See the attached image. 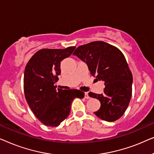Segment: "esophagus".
Returning <instances> with one entry per match:
<instances>
[{"label":"esophagus","mask_w":154,"mask_h":154,"mask_svg":"<svg viewBox=\"0 0 154 154\" xmlns=\"http://www.w3.org/2000/svg\"><path fill=\"white\" fill-rule=\"evenodd\" d=\"M85 99H90V97L88 95V92H85V97H84Z\"/></svg>","instance_id":"esophagus-1"}]
</instances>
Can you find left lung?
I'll list each match as a JSON object with an SVG mask.
<instances>
[{
	"mask_svg": "<svg viewBox=\"0 0 154 154\" xmlns=\"http://www.w3.org/2000/svg\"><path fill=\"white\" fill-rule=\"evenodd\" d=\"M73 54L87 64L90 74L97 81L104 82V93H88L101 103L94 114L109 122L119 119L129 105L132 90V74L124 54L119 48L104 41L79 46Z\"/></svg>",
	"mask_w": 154,
	"mask_h": 154,
	"instance_id": "obj_1",
	"label": "left lung"
}]
</instances>
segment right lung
Wrapping results in <instances>:
<instances>
[{
  "label": "right lung",
  "mask_w": 154,
  "mask_h": 154,
  "mask_svg": "<svg viewBox=\"0 0 154 154\" xmlns=\"http://www.w3.org/2000/svg\"><path fill=\"white\" fill-rule=\"evenodd\" d=\"M75 48L41 49L31 57L25 67V98L34 115L45 125L58 126L68 117L73 99L85 96L81 90L57 89L54 85L61 73V62L69 57Z\"/></svg>",
  "instance_id": "right-lung-1"
}]
</instances>
